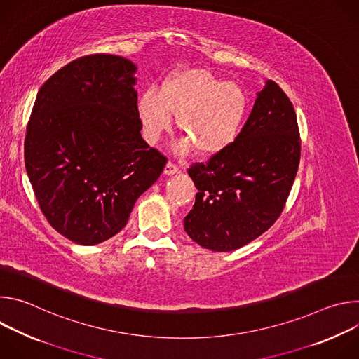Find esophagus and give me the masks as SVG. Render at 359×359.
<instances>
[{"label": "esophagus", "mask_w": 359, "mask_h": 359, "mask_svg": "<svg viewBox=\"0 0 359 359\" xmlns=\"http://www.w3.org/2000/svg\"><path fill=\"white\" fill-rule=\"evenodd\" d=\"M163 173H165L166 176H172V175H176V173H179V168H177L175 163H172V162H168V163H166V166H165V170H163Z\"/></svg>", "instance_id": "esophagus-1"}]
</instances>
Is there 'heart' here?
Returning <instances> with one entry per match:
<instances>
[{"label": "heart", "instance_id": "b5f03b06", "mask_svg": "<svg viewBox=\"0 0 359 359\" xmlns=\"http://www.w3.org/2000/svg\"><path fill=\"white\" fill-rule=\"evenodd\" d=\"M248 112V96L237 82H227L203 68L169 75L159 90L137 99V116L149 143L172 130L173 116L183 137L176 149L196 147L201 156H217L238 139Z\"/></svg>", "mask_w": 359, "mask_h": 359}]
</instances>
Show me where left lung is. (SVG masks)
Listing matches in <instances>:
<instances>
[{
  "label": "left lung",
  "instance_id": "8db88e82",
  "mask_svg": "<svg viewBox=\"0 0 359 359\" xmlns=\"http://www.w3.org/2000/svg\"><path fill=\"white\" fill-rule=\"evenodd\" d=\"M299 151L294 107L276 82L264 81L234 144L189 169L198 191L184 231L213 251H233L262 236L284 209Z\"/></svg>",
  "mask_w": 359,
  "mask_h": 359
}]
</instances>
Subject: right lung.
Returning <instances> with one entry per match:
<instances>
[{
	"mask_svg": "<svg viewBox=\"0 0 359 359\" xmlns=\"http://www.w3.org/2000/svg\"><path fill=\"white\" fill-rule=\"evenodd\" d=\"M137 67L122 57L75 60L39 89L25 136V169L60 234L93 245L118 234L166 158L142 139Z\"/></svg>",
	"mask_w": 359,
	"mask_h": 359,
	"instance_id": "add662e5",
	"label": "right lung"
}]
</instances>
